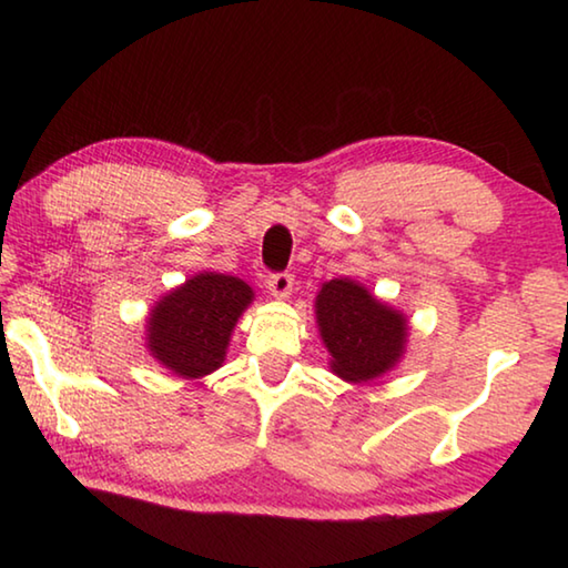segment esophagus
Here are the masks:
<instances>
[{"mask_svg":"<svg viewBox=\"0 0 568 568\" xmlns=\"http://www.w3.org/2000/svg\"><path fill=\"white\" fill-rule=\"evenodd\" d=\"M293 285H295V277L291 273H275L267 277V291H271V295L281 297V301L293 295Z\"/></svg>","mask_w":568,"mask_h":568,"instance_id":"1","label":"esophagus"}]
</instances>
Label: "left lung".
Here are the masks:
<instances>
[{
    "label": "left lung",
    "mask_w": 568,
    "mask_h": 568,
    "mask_svg": "<svg viewBox=\"0 0 568 568\" xmlns=\"http://www.w3.org/2000/svg\"><path fill=\"white\" fill-rule=\"evenodd\" d=\"M315 321L331 353V368L343 381H376L396 368L406 353V315L381 303L368 287L351 277H335L321 285Z\"/></svg>",
    "instance_id": "left-lung-1"
}]
</instances>
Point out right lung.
Instances as JSON below:
<instances>
[{"label": "right lung", "mask_w": 568, "mask_h": 568, "mask_svg": "<svg viewBox=\"0 0 568 568\" xmlns=\"http://www.w3.org/2000/svg\"><path fill=\"white\" fill-rule=\"evenodd\" d=\"M253 287L223 273H197L170 291L148 318V351L180 378H203L225 361L230 335Z\"/></svg>", "instance_id": "add662e5"}]
</instances>
